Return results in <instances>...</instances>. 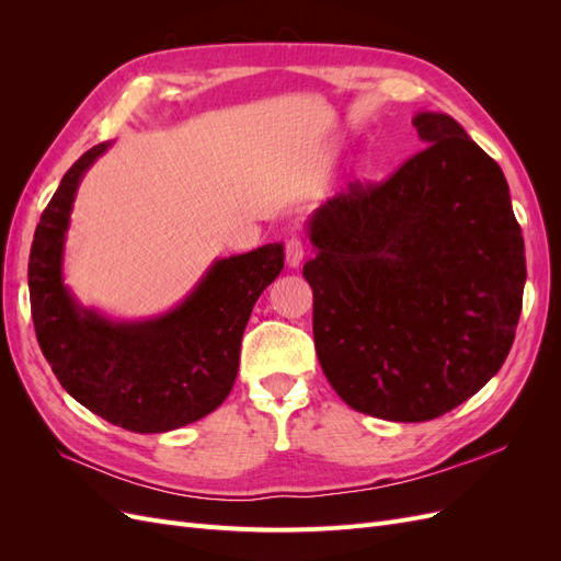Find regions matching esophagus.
<instances>
[{
	"label": "esophagus",
	"mask_w": 561,
	"mask_h": 561,
	"mask_svg": "<svg viewBox=\"0 0 561 561\" xmlns=\"http://www.w3.org/2000/svg\"><path fill=\"white\" fill-rule=\"evenodd\" d=\"M301 260H304V241L299 236H293V239L285 243V262L290 268H297Z\"/></svg>",
	"instance_id": "1"
}]
</instances>
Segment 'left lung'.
I'll use <instances>...</instances> for the list:
<instances>
[{"label": "left lung", "mask_w": 561, "mask_h": 561, "mask_svg": "<svg viewBox=\"0 0 561 561\" xmlns=\"http://www.w3.org/2000/svg\"><path fill=\"white\" fill-rule=\"evenodd\" d=\"M386 182H351L313 213L316 353L353 410L431 421L472 398L515 342L524 239L499 163L449 114Z\"/></svg>", "instance_id": "8db88e82"}]
</instances>
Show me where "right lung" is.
<instances>
[{
  "label": "right lung",
  "mask_w": 561,
  "mask_h": 561,
  "mask_svg": "<svg viewBox=\"0 0 561 561\" xmlns=\"http://www.w3.org/2000/svg\"><path fill=\"white\" fill-rule=\"evenodd\" d=\"M112 142L89 149L60 180L35 231L27 283L37 342L60 386L133 433H165L217 410L239 375L254 301L283 271L280 243L217 260L180 307L116 322L77 304L62 283L65 231L77 186Z\"/></svg>",
  "instance_id": "right-lung-1"
}]
</instances>
